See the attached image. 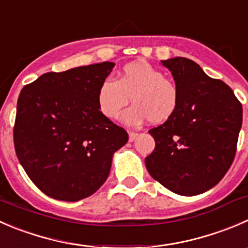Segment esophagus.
<instances>
[{
	"mask_svg": "<svg viewBox=\"0 0 248 248\" xmlns=\"http://www.w3.org/2000/svg\"><path fill=\"white\" fill-rule=\"evenodd\" d=\"M128 137L129 141H133L134 139H137V137H138V133H136V132H128Z\"/></svg>",
	"mask_w": 248,
	"mask_h": 248,
	"instance_id": "1",
	"label": "esophagus"
}]
</instances>
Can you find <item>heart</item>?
I'll return each mask as SVG.
<instances>
[{
  "instance_id": "obj_1",
  "label": "heart",
  "mask_w": 248,
  "mask_h": 248,
  "mask_svg": "<svg viewBox=\"0 0 248 248\" xmlns=\"http://www.w3.org/2000/svg\"><path fill=\"white\" fill-rule=\"evenodd\" d=\"M131 102L124 114L129 126L145 121L154 124H165L178 110L179 91L165 74L146 62H132L120 70L116 81L105 78L97 93L98 108L105 117L115 120Z\"/></svg>"
}]
</instances>
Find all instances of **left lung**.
Here are the masks:
<instances>
[{
	"instance_id": "obj_1",
	"label": "left lung",
	"mask_w": 248,
	"mask_h": 248,
	"mask_svg": "<svg viewBox=\"0 0 248 248\" xmlns=\"http://www.w3.org/2000/svg\"><path fill=\"white\" fill-rule=\"evenodd\" d=\"M179 91L172 119L150 129L155 149L145 157L151 177L168 190L194 196L210 190L232 166L242 105L232 88L188 58L161 60Z\"/></svg>"
}]
</instances>
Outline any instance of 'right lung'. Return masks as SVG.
Instances as JSON below:
<instances>
[{"mask_svg": "<svg viewBox=\"0 0 248 248\" xmlns=\"http://www.w3.org/2000/svg\"><path fill=\"white\" fill-rule=\"evenodd\" d=\"M111 62L47 73L21 90L13 139L33 184L55 200L78 201L104 184L128 134L100 112L97 93Z\"/></svg>", "mask_w": 248, "mask_h": 248, "instance_id": "1", "label": "right lung"}]
</instances>
